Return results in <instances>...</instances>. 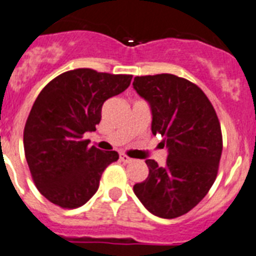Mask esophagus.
Returning <instances> with one entry per match:
<instances>
[{"label": "esophagus", "instance_id": "obj_1", "mask_svg": "<svg viewBox=\"0 0 256 256\" xmlns=\"http://www.w3.org/2000/svg\"><path fill=\"white\" fill-rule=\"evenodd\" d=\"M120 160H121L122 162H124V164H128V162H132V158H130L128 156H126V154H121V156H120Z\"/></svg>", "mask_w": 256, "mask_h": 256}]
</instances>
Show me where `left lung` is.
I'll return each instance as SVG.
<instances>
[{
	"instance_id": "1",
	"label": "left lung",
	"mask_w": 256,
	"mask_h": 256,
	"mask_svg": "<svg viewBox=\"0 0 256 256\" xmlns=\"http://www.w3.org/2000/svg\"><path fill=\"white\" fill-rule=\"evenodd\" d=\"M132 86L151 106L152 134H160L168 148L164 166L146 160L150 173L134 184V192L154 216L178 218L191 211L216 180L222 152L218 114L200 88L177 75L135 76Z\"/></svg>"
}]
</instances>
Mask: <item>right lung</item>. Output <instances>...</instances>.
Here are the masks:
<instances>
[{"label": "right lung", "instance_id": "add662e5", "mask_svg": "<svg viewBox=\"0 0 256 256\" xmlns=\"http://www.w3.org/2000/svg\"><path fill=\"white\" fill-rule=\"evenodd\" d=\"M132 75L76 68L42 88L23 132L26 160L38 190L53 204L78 208L98 188L102 172L118 160L116 151L88 147L105 100L130 86Z\"/></svg>", "mask_w": 256, "mask_h": 256}]
</instances>
